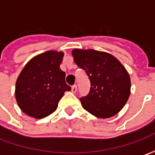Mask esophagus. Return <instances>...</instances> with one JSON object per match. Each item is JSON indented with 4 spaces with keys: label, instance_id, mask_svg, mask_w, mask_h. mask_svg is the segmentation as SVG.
I'll use <instances>...</instances> for the list:
<instances>
[{
    "label": "esophagus",
    "instance_id": "34e87169",
    "mask_svg": "<svg viewBox=\"0 0 155 155\" xmlns=\"http://www.w3.org/2000/svg\"><path fill=\"white\" fill-rule=\"evenodd\" d=\"M77 91H78V87H77V85L75 84V85H73V86H71V91L73 93H76L77 92Z\"/></svg>",
    "mask_w": 155,
    "mask_h": 155
}]
</instances>
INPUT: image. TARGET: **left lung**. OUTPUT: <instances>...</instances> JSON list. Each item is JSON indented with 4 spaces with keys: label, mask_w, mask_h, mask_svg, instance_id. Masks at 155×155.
Segmentation results:
<instances>
[{
    "label": "left lung",
    "mask_w": 155,
    "mask_h": 155,
    "mask_svg": "<svg viewBox=\"0 0 155 155\" xmlns=\"http://www.w3.org/2000/svg\"><path fill=\"white\" fill-rule=\"evenodd\" d=\"M75 63L84 70L91 82L86 97L80 98L83 108L98 118H110L124 107L130 95L131 82L127 70L110 53L74 49Z\"/></svg>",
    "instance_id": "left-lung-1"
}]
</instances>
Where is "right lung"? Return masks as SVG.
Returning <instances> with one entry per match:
<instances>
[{"label":"right lung","instance_id":"add662e5","mask_svg":"<svg viewBox=\"0 0 155 155\" xmlns=\"http://www.w3.org/2000/svg\"><path fill=\"white\" fill-rule=\"evenodd\" d=\"M64 52L47 51L33 57L22 69L15 85V98L25 114L36 119L58 108L64 93L71 91L61 71Z\"/></svg>","mask_w":155,"mask_h":155}]
</instances>
